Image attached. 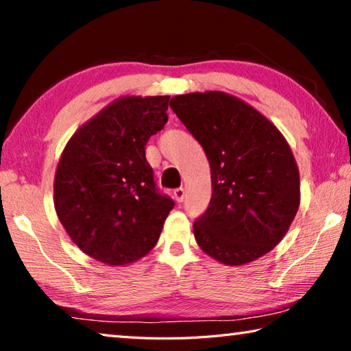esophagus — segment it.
Segmentation results:
<instances>
[{
    "label": "esophagus",
    "mask_w": 351,
    "mask_h": 351,
    "mask_svg": "<svg viewBox=\"0 0 351 351\" xmlns=\"http://www.w3.org/2000/svg\"><path fill=\"white\" fill-rule=\"evenodd\" d=\"M173 197H175V199L178 201V203H182L184 197H186V190H184L182 187L175 189V190H173Z\"/></svg>",
    "instance_id": "esophagus-1"
}]
</instances>
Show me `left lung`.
<instances>
[{
	"label": "left lung",
	"instance_id": "left-lung-1",
	"mask_svg": "<svg viewBox=\"0 0 351 351\" xmlns=\"http://www.w3.org/2000/svg\"><path fill=\"white\" fill-rule=\"evenodd\" d=\"M170 108L209 159L212 198L195 240L219 263L239 266L282 241L300 204L287 139L261 112L221 91L175 96Z\"/></svg>",
	"mask_w": 351,
	"mask_h": 351
}]
</instances>
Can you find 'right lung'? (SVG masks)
Listing matches in <instances>:
<instances>
[{
    "label": "right lung",
    "instance_id": "1",
    "mask_svg": "<svg viewBox=\"0 0 351 351\" xmlns=\"http://www.w3.org/2000/svg\"><path fill=\"white\" fill-rule=\"evenodd\" d=\"M169 100H114L77 130L58 161L57 217L71 240L105 265H128L150 252L175 206L159 193L145 159L147 141L169 121Z\"/></svg>",
    "mask_w": 351,
    "mask_h": 351
}]
</instances>
